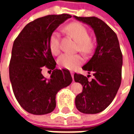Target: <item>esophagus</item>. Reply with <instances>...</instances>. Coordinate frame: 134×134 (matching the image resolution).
Instances as JSON below:
<instances>
[{
    "label": "esophagus",
    "instance_id": "obj_1",
    "mask_svg": "<svg viewBox=\"0 0 134 134\" xmlns=\"http://www.w3.org/2000/svg\"><path fill=\"white\" fill-rule=\"evenodd\" d=\"M71 75H72V77H74V72H71Z\"/></svg>",
    "mask_w": 134,
    "mask_h": 134
}]
</instances>
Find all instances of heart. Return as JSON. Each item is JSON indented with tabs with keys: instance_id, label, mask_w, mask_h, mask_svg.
I'll return each mask as SVG.
<instances>
[{
	"instance_id": "heart-1",
	"label": "heart",
	"mask_w": 134,
	"mask_h": 134,
	"mask_svg": "<svg viewBox=\"0 0 134 134\" xmlns=\"http://www.w3.org/2000/svg\"><path fill=\"white\" fill-rule=\"evenodd\" d=\"M66 30L76 41L78 42L79 50L84 54H90L93 49V43L90 38L89 32L80 23L74 22L66 26ZM49 46L51 52L58 55L60 52V35L57 31H54L49 40ZM60 66L68 70H75L80 64H82L83 59L79 54H64L59 58Z\"/></svg>"
}]
</instances>
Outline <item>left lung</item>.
<instances>
[{"instance_id": "obj_1", "label": "left lung", "mask_w": 134, "mask_h": 134, "mask_svg": "<svg viewBox=\"0 0 134 134\" xmlns=\"http://www.w3.org/2000/svg\"><path fill=\"white\" fill-rule=\"evenodd\" d=\"M77 20L93 28L97 38V47L93 57L82 67L94 78L75 73V81L83 86L82 92L76 96L75 105L79 111L95 114L103 111L112 103L120 87L123 56L116 34L96 17H78Z\"/></svg>"}]
</instances>
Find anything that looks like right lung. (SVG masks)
<instances>
[{
  "mask_svg": "<svg viewBox=\"0 0 134 134\" xmlns=\"http://www.w3.org/2000/svg\"><path fill=\"white\" fill-rule=\"evenodd\" d=\"M72 16L48 15L29 23L13 42L9 64V77L14 96L29 113L44 115L56 107V95L72 81L67 69H55L56 62L49 46L52 34ZM53 70L49 79L41 71Z\"/></svg>",
  "mask_w": 134,
  "mask_h": 134,
  "instance_id": "add662e5",
  "label": "right lung"
}]
</instances>
